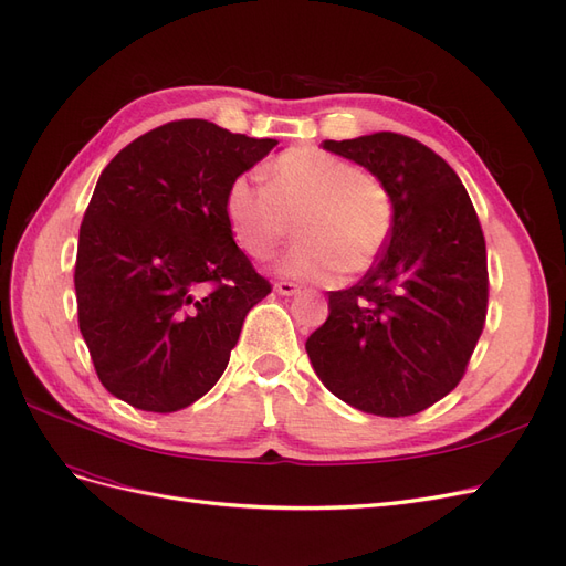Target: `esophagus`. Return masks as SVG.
Segmentation results:
<instances>
[{
    "instance_id": "esophagus-1",
    "label": "esophagus",
    "mask_w": 566,
    "mask_h": 566,
    "mask_svg": "<svg viewBox=\"0 0 566 566\" xmlns=\"http://www.w3.org/2000/svg\"><path fill=\"white\" fill-rule=\"evenodd\" d=\"M276 293L283 297H293L300 293V285L297 283H290V281H279L276 283Z\"/></svg>"
}]
</instances>
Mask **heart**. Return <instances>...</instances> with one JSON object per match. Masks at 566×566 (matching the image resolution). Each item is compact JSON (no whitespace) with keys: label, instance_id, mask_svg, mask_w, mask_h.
I'll return each mask as SVG.
<instances>
[{"label":"heart","instance_id":"1","mask_svg":"<svg viewBox=\"0 0 566 566\" xmlns=\"http://www.w3.org/2000/svg\"><path fill=\"white\" fill-rule=\"evenodd\" d=\"M224 214L238 245L262 262L293 235L295 221L300 241L281 256L279 271L310 283L331 281L339 269H370L394 227L385 184L314 146H295L269 163L264 188L233 179Z\"/></svg>","mask_w":566,"mask_h":566}]
</instances>
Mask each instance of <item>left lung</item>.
<instances>
[{
    "instance_id": "obj_1",
    "label": "left lung",
    "mask_w": 566,
    "mask_h": 566,
    "mask_svg": "<svg viewBox=\"0 0 566 566\" xmlns=\"http://www.w3.org/2000/svg\"><path fill=\"white\" fill-rule=\"evenodd\" d=\"M323 148L385 184L394 227L366 276L328 293V321L306 339V354L345 403L416 416L455 389L484 331L482 224L449 163L410 136L378 132Z\"/></svg>"
}]
</instances>
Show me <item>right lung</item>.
<instances>
[{
  "instance_id": "add662e5",
  "label": "right lung",
  "mask_w": 566,
  "mask_h": 566,
  "mask_svg": "<svg viewBox=\"0 0 566 566\" xmlns=\"http://www.w3.org/2000/svg\"><path fill=\"white\" fill-rule=\"evenodd\" d=\"M276 144L175 119L101 172L80 227L75 295L80 333L113 397L175 413L227 370L271 283L235 245L224 196Z\"/></svg>"
}]
</instances>
